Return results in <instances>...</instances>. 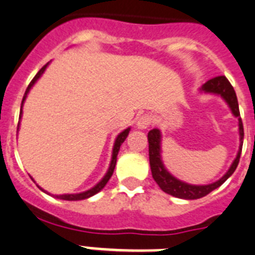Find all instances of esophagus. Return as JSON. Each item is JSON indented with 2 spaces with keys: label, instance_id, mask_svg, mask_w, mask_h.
I'll return each mask as SVG.
<instances>
[{
  "label": "esophagus",
  "instance_id": "esophagus-1",
  "mask_svg": "<svg viewBox=\"0 0 255 255\" xmlns=\"http://www.w3.org/2000/svg\"><path fill=\"white\" fill-rule=\"evenodd\" d=\"M151 121L152 119L149 114L140 115L138 119H137V125H136L137 128H138V129H146V128L151 125Z\"/></svg>",
  "mask_w": 255,
  "mask_h": 255
}]
</instances>
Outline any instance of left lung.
<instances>
[{
  "mask_svg": "<svg viewBox=\"0 0 255 255\" xmlns=\"http://www.w3.org/2000/svg\"><path fill=\"white\" fill-rule=\"evenodd\" d=\"M200 91L205 92V94H213L220 95L223 100L227 103L230 106L232 114L239 118V134H240V146H239V151L235 160L232 161L230 169L226 172L225 176L220 178L218 181L209 185H190L183 181L178 180L174 176L165 169L163 161H161V134L160 130L158 128H154L147 133V141H149V159H150V168H151V173L154 181L159 185L161 190L167 194L172 195L174 198L180 199H187V200H194V199H200L217 187H220L223 182H225L230 176L235 172L236 167L239 164L241 155V149H243V140H244V127H243V122L240 118V112H239V104L238 97L235 94L234 87L229 82V79L221 75V77H216L212 78L201 86Z\"/></svg>",
  "mask_w": 255,
  "mask_h": 255,
  "instance_id": "obj_1",
  "label": "left lung"
}]
</instances>
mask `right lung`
Here are the masks:
<instances>
[{"instance_id": "1", "label": "right lung", "mask_w": 255, "mask_h": 255, "mask_svg": "<svg viewBox=\"0 0 255 255\" xmlns=\"http://www.w3.org/2000/svg\"><path fill=\"white\" fill-rule=\"evenodd\" d=\"M48 63L46 64L45 66H42L41 70H39L37 74H35L34 78L32 79V82L29 83V86H28V88H26L25 94H24V97H23V101H21V108H20V118H21V114H23V104L24 101H25L26 99V95L29 94L30 88L33 87V85H34L35 82L38 81V78L41 77L42 74H43V72L46 70V68H47ZM20 125V123H19ZM19 125H17V129H19ZM130 128H127V129H125L123 132H121V133L118 134V137L115 138V142H114V147H113V155H112V161H110V165H109V169H108V172H106V174L104 176L103 180L100 181V182L97 183L96 186H94L92 189L87 190V191L85 192H79V194H64V195H55L57 199H61V200H69V201H75V200H83V199H88L91 198V196H94L95 194H97L99 191H101V190L105 187V185L108 183V181L110 180V177L113 176V172H114V168H115V164H117V155H118L119 152V149H121V145L123 142H125V140L127 138L128 133H129ZM42 190V189H41Z\"/></svg>"}]
</instances>
